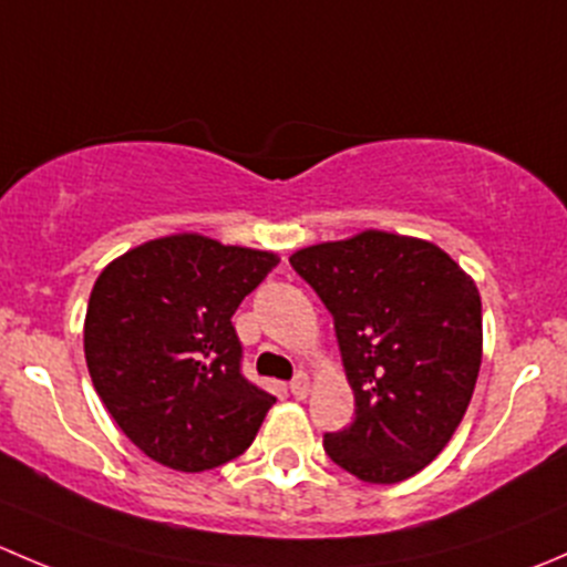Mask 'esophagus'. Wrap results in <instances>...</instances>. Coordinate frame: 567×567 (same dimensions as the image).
<instances>
[{
  "label": "esophagus",
  "instance_id": "1",
  "mask_svg": "<svg viewBox=\"0 0 567 567\" xmlns=\"http://www.w3.org/2000/svg\"><path fill=\"white\" fill-rule=\"evenodd\" d=\"M290 394H293V398H299V400H305L307 394H310V375H307V373L296 375V379L290 381Z\"/></svg>",
  "mask_w": 567,
  "mask_h": 567
}]
</instances>
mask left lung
<instances>
[{
  "instance_id": "left-lung-1",
  "label": "left lung",
  "mask_w": 567,
  "mask_h": 567,
  "mask_svg": "<svg viewBox=\"0 0 567 567\" xmlns=\"http://www.w3.org/2000/svg\"><path fill=\"white\" fill-rule=\"evenodd\" d=\"M334 318L357 400L326 455L364 483H400L436 458L472 400L483 362L474 279L436 244L364 230L290 255Z\"/></svg>"
}]
</instances>
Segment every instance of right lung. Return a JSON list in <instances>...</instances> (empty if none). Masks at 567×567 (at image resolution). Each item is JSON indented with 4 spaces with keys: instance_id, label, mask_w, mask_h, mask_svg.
I'll list each match as a JSON object with an SVG mask.
<instances>
[{
    "instance_id": "right-lung-1",
    "label": "right lung",
    "mask_w": 567,
    "mask_h": 567,
    "mask_svg": "<svg viewBox=\"0 0 567 567\" xmlns=\"http://www.w3.org/2000/svg\"><path fill=\"white\" fill-rule=\"evenodd\" d=\"M277 262L274 251L177 233L125 251L95 279L90 379L147 458L205 472L255 442L277 398L244 379L233 316Z\"/></svg>"
}]
</instances>
